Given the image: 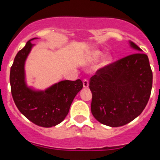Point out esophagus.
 I'll return each instance as SVG.
<instances>
[{
	"label": "esophagus",
	"mask_w": 160,
	"mask_h": 160,
	"mask_svg": "<svg viewBox=\"0 0 160 160\" xmlns=\"http://www.w3.org/2000/svg\"><path fill=\"white\" fill-rule=\"evenodd\" d=\"M89 84H88V80L87 79H84L83 80V86H84V88H88Z\"/></svg>",
	"instance_id": "obj_1"
}]
</instances>
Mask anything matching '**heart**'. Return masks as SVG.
<instances>
[{
    "label": "heart",
    "instance_id": "b5f03b06",
    "mask_svg": "<svg viewBox=\"0 0 160 160\" xmlns=\"http://www.w3.org/2000/svg\"><path fill=\"white\" fill-rule=\"evenodd\" d=\"M102 55H103V52H101V51L93 50V51H91L87 54V59L91 61H97L102 56ZM111 63H112V56L110 55H106L104 57V59L102 61L101 65H102V67L108 66Z\"/></svg>",
    "mask_w": 160,
    "mask_h": 160
}]
</instances>
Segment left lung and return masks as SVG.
<instances>
[{"instance_id": "8db88e82", "label": "left lung", "mask_w": 160, "mask_h": 160, "mask_svg": "<svg viewBox=\"0 0 160 160\" xmlns=\"http://www.w3.org/2000/svg\"><path fill=\"white\" fill-rule=\"evenodd\" d=\"M138 51L97 71L92 76L91 111L101 124L118 127L139 116L145 109L152 88V71L148 57L133 42Z\"/></svg>"}]
</instances>
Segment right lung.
Listing matches in <instances>:
<instances>
[{"label":"right lung","instance_id":"obj_1","mask_svg":"<svg viewBox=\"0 0 160 160\" xmlns=\"http://www.w3.org/2000/svg\"><path fill=\"white\" fill-rule=\"evenodd\" d=\"M32 38L15 56L10 69L11 92L16 106L30 122L42 127H52L63 122L76 94L83 88L80 80H62L45 90L29 87L25 63L34 44Z\"/></svg>","mask_w":160,"mask_h":160}]
</instances>
